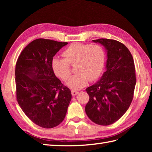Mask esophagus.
<instances>
[{
    "mask_svg": "<svg viewBox=\"0 0 152 152\" xmlns=\"http://www.w3.org/2000/svg\"><path fill=\"white\" fill-rule=\"evenodd\" d=\"M78 93L79 92L78 91H76V90H72V91H71V93H72V96H75L76 95H78Z\"/></svg>",
    "mask_w": 152,
    "mask_h": 152,
    "instance_id": "esophagus-1",
    "label": "esophagus"
}]
</instances>
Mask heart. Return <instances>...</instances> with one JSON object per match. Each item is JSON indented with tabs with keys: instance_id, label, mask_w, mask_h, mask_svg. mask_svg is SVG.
<instances>
[{
	"instance_id": "1",
	"label": "heart",
	"mask_w": 152,
	"mask_h": 152,
	"mask_svg": "<svg viewBox=\"0 0 152 152\" xmlns=\"http://www.w3.org/2000/svg\"><path fill=\"white\" fill-rule=\"evenodd\" d=\"M62 56L64 59H53L52 69L57 76L67 81L71 74L70 65L75 64L76 74L67 83L72 89H81L89 80L97 79L104 66L105 51L99 44L73 43L63 51Z\"/></svg>"
}]
</instances>
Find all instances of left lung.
<instances>
[{"label":"left lung","instance_id":"1","mask_svg":"<svg viewBox=\"0 0 152 152\" xmlns=\"http://www.w3.org/2000/svg\"><path fill=\"white\" fill-rule=\"evenodd\" d=\"M107 51L106 71L101 80L88 87L86 113L100 125H109L124 115L133 101L136 75L133 56L124 44L106 38L93 40Z\"/></svg>","mask_w":152,"mask_h":152}]
</instances>
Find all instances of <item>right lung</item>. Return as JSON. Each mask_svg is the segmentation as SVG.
<instances>
[{"mask_svg": "<svg viewBox=\"0 0 152 152\" xmlns=\"http://www.w3.org/2000/svg\"><path fill=\"white\" fill-rule=\"evenodd\" d=\"M67 42L38 38L21 51L15 65L16 98L22 110L45 129L59 125L72 98L70 90L55 75L52 61Z\"/></svg>", "mask_w": 152, "mask_h": 152, "instance_id": "add662e5", "label": "right lung"}]
</instances>
